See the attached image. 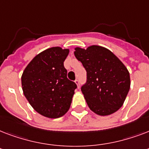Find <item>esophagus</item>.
Masks as SVG:
<instances>
[{
	"mask_svg": "<svg viewBox=\"0 0 149 149\" xmlns=\"http://www.w3.org/2000/svg\"><path fill=\"white\" fill-rule=\"evenodd\" d=\"M75 83H76V84L77 85V87L78 88H79V86H80V83H79V80L78 79H77L76 80H75Z\"/></svg>",
	"mask_w": 149,
	"mask_h": 149,
	"instance_id": "esophagus-1",
	"label": "esophagus"
}]
</instances>
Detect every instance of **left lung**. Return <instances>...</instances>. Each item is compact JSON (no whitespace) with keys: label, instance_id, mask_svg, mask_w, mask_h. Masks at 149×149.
Segmentation results:
<instances>
[{"label":"left lung","instance_id":"left-lung-1","mask_svg":"<svg viewBox=\"0 0 149 149\" xmlns=\"http://www.w3.org/2000/svg\"><path fill=\"white\" fill-rule=\"evenodd\" d=\"M74 55L86 71L81 91L91 111L98 115L121 107L130 90V74L121 61L106 48L92 45L75 49Z\"/></svg>","mask_w":149,"mask_h":149}]
</instances>
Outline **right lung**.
Instances as JSON below:
<instances>
[{"label": "right lung", "mask_w": 149, "mask_h": 149, "mask_svg": "<svg viewBox=\"0 0 149 149\" xmlns=\"http://www.w3.org/2000/svg\"><path fill=\"white\" fill-rule=\"evenodd\" d=\"M69 49L52 47L42 52L27 65L22 77L23 93L38 113L49 118L63 116L70 109L76 83L67 78L63 63Z\"/></svg>", "instance_id": "right-lung-1"}]
</instances>
